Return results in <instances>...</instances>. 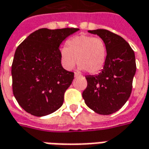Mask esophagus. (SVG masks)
Returning <instances> with one entry per match:
<instances>
[{"mask_svg":"<svg viewBox=\"0 0 149 149\" xmlns=\"http://www.w3.org/2000/svg\"><path fill=\"white\" fill-rule=\"evenodd\" d=\"M74 76H75V77H81V74H79V73H77V72H75Z\"/></svg>","mask_w":149,"mask_h":149,"instance_id":"1","label":"esophagus"}]
</instances>
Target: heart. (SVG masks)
Here are the masks:
<instances>
[{
    "label": "heart",
    "mask_w": 149,
    "mask_h": 149,
    "mask_svg": "<svg viewBox=\"0 0 149 149\" xmlns=\"http://www.w3.org/2000/svg\"><path fill=\"white\" fill-rule=\"evenodd\" d=\"M63 67L71 70L77 63L80 70L96 73L103 67L107 59V46L99 37L80 35L68 39L60 51Z\"/></svg>",
    "instance_id": "obj_1"
}]
</instances>
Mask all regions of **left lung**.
Returning a JSON list of instances; mask_svg holds the SVG:
<instances>
[{
  "instance_id": "obj_1",
  "label": "left lung",
  "mask_w": 149,
  "mask_h": 149,
  "mask_svg": "<svg viewBox=\"0 0 149 149\" xmlns=\"http://www.w3.org/2000/svg\"><path fill=\"white\" fill-rule=\"evenodd\" d=\"M107 46V59L99 74L89 75L82 97L85 104L99 114H113L127 102L132 89L136 64L134 51L121 36L103 29L89 31Z\"/></svg>"
}]
</instances>
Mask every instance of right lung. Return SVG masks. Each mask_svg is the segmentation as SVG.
Masks as SVG:
<instances>
[{
    "mask_svg": "<svg viewBox=\"0 0 149 149\" xmlns=\"http://www.w3.org/2000/svg\"><path fill=\"white\" fill-rule=\"evenodd\" d=\"M78 28L33 32L17 47L13 64V93L20 107L29 114L42 117L57 111L74 72L61 65L60 45Z\"/></svg>",
    "mask_w": 149,
    "mask_h": 149,
    "instance_id": "right-lung-1",
    "label": "right lung"
}]
</instances>
